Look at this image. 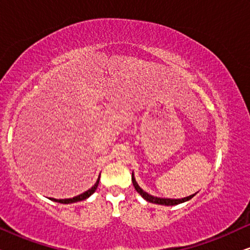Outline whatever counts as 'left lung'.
<instances>
[{
	"label": "left lung",
	"instance_id": "8db88e82",
	"mask_svg": "<svg viewBox=\"0 0 250 250\" xmlns=\"http://www.w3.org/2000/svg\"><path fill=\"white\" fill-rule=\"evenodd\" d=\"M132 182H133V186H134L135 190L138 191V192L141 194V196L145 198L146 201H149V203H152V204H158V205H165V206H173V205H179L181 203H184V201H188L190 200L191 198L194 197V194L192 196H189V197H186V198H182V199H163V198H157V197H153V196H150L149 193H146L143 191L141 188L138 186V183L135 182V179L134 176L132 175Z\"/></svg>",
	"mask_w": 250,
	"mask_h": 250
}]
</instances>
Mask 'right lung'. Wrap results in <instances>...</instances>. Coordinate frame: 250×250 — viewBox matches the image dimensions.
Instances as JSON below:
<instances>
[{
    "mask_svg": "<svg viewBox=\"0 0 250 250\" xmlns=\"http://www.w3.org/2000/svg\"><path fill=\"white\" fill-rule=\"evenodd\" d=\"M99 180H100V177H99L98 181H97V183H95L94 186L92 187L90 190L85 191L84 193L80 194V196L74 197V198H69V199H54V198H50V199L53 200V201H56V203H60V204H73V203H77V201L85 200V199H86V198L90 197L92 193H94V191L97 190V188L99 186Z\"/></svg>",
    "mask_w": 250,
    "mask_h": 250,
    "instance_id": "right-lung-1",
    "label": "right lung"
}]
</instances>
